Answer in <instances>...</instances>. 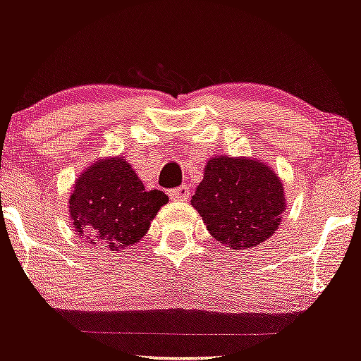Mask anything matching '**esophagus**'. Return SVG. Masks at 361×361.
<instances>
[{
    "label": "esophagus",
    "mask_w": 361,
    "mask_h": 361,
    "mask_svg": "<svg viewBox=\"0 0 361 361\" xmlns=\"http://www.w3.org/2000/svg\"><path fill=\"white\" fill-rule=\"evenodd\" d=\"M168 195L171 200H186V198H190V188L188 185H181L178 188L169 190Z\"/></svg>",
    "instance_id": "1"
}]
</instances>
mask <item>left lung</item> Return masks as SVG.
<instances>
[{
  "label": "left lung",
  "instance_id": "left-lung-1",
  "mask_svg": "<svg viewBox=\"0 0 361 361\" xmlns=\"http://www.w3.org/2000/svg\"><path fill=\"white\" fill-rule=\"evenodd\" d=\"M207 231L224 246L247 250L270 239L285 212V190L258 159L214 156L192 197Z\"/></svg>",
  "mask_w": 361,
  "mask_h": 361
}]
</instances>
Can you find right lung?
Here are the masks:
<instances>
[{"instance_id":"right-lung-1","label":"right lung","mask_w":361,"mask_h":361,"mask_svg":"<svg viewBox=\"0 0 361 361\" xmlns=\"http://www.w3.org/2000/svg\"><path fill=\"white\" fill-rule=\"evenodd\" d=\"M168 195L144 188L122 156L100 159L82 171L69 197L74 233L91 246L117 251L146 235Z\"/></svg>"}]
</instances>
